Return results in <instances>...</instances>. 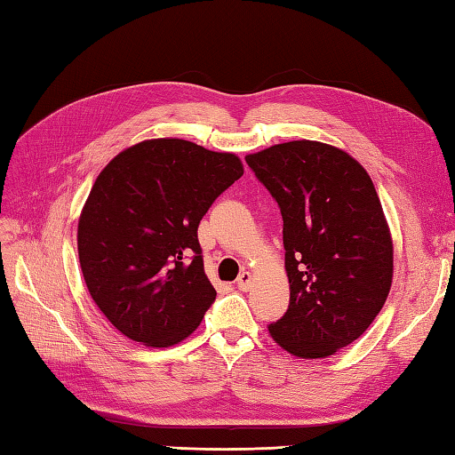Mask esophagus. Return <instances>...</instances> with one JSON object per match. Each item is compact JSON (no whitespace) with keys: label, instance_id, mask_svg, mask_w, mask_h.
<instances>
[{"label":"esophagus","instance_id":"esophagus-1","mask_svg":"<svg viewBox=\"0 0 455 455\" xmlns=\"http://www.w3.org/2000/svg\"><path fill=\"white\" fill-rule=\"evenodd\" d=\"M236 287L240 291H248L251 287V273L250 271H242L238 279H236Z\"/></svg>","mask_w":455,"mask_h":455}]
</instances>
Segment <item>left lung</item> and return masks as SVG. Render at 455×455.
Wrapping results in <instances>:
<instances>
[{
  "mask_svg": "<svg viewBox=\"0 0 455 455\" xmlns=\"http://www.w3.org/2000/svg\"><path fill=\"white\" fill-rule=\"evenodd\" d=\"M246 163L283 217L291 300L269 333L294 356H330L368 330L392 287L394 244L372 180L351 155L308 140Z\"/></svg>",
  "mask_w": 455,
  "mask_h": 455,
  "instance_id": "left-lung-1",
  "label": "left lung"
}]
</instances>
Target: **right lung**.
<instances>
[{
    "label": "right lung",
    "mask_w": 455,
    "mask_h": 455,
    "mask_svg": "<svg viewBox=\"0 0 455 455\" xmlns=\"http://www.w3.org/2000/svg\"><path fill=\"white\" fill-rule=\"evenodd\" d=\"M242 174L236 155L171 137L104 166L81 211L77 250L92 300L120 333L171 347L202 323L217 291L197 227Z\"/></svg>",
    "instance_id": "obj_1"
}]
</instances>
